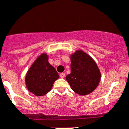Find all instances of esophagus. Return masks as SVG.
<instances>
[{
    "label": "esophagus",
    "instance_id": "obj_1",
    "mask_svg": "<svg viewBox=\"0 0 129 129\" xmlns=\"http://www.w3.org/2000/svg\"><path fill=\"white\" fill-rule=\"evenodd\" d=\"M64 76H65V74H64V73H60V77L61 78H64Z\"/></svg>",
    "mask_w": 129,
    "mask_h": 129
}]
</instances>
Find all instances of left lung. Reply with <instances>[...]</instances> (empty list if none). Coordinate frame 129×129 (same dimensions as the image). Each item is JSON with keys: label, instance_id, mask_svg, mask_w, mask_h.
Listing matches in <instances>:
<instances>
[{"label": "left lung", "instance_id": "left-lung-1", "mask_svg": "<svg viewBox=\"0 0 129 129\" xmlns=\"http://www.w3.org/2000/svg\"><path fill=\"white\" fill-rule=\"evenodd\" d=\"M71 72L66 76L72 90L81 95L95 90L100 81L101 73L95 61L82 51L71 56Z\"/></svg>", "mask_w": 129, "mask_h": 129}]
</instances>
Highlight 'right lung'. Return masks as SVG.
I'll return each instance as SVG.
<instances>
[{
  "instance_id": "right-lung-1",
  "label": "right lung",
  "mask_w": 129,
  "mask_h": 129,
  "mask_svg": "<svg viewBox=\"0 0 129 129\" xmlns=\"http://www.w3.org/2000/svg\"><path fill=\"white\" fill-rule=\"evenodd\" d=\"M58 76L55 68L48 62L47 55L42 54L29 69L25 83L29 91L37 96H42L51 90Z\"/></svg>"
}]
</instances>
